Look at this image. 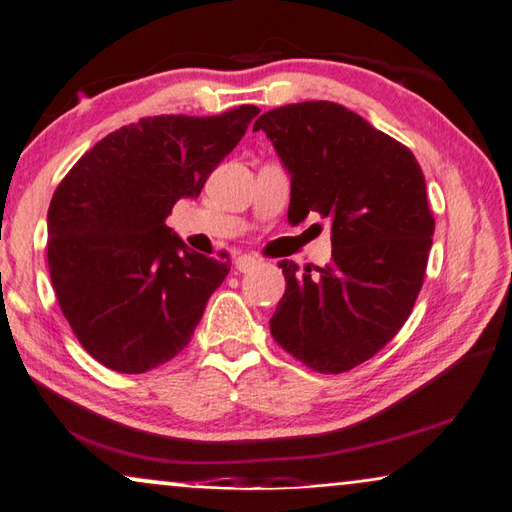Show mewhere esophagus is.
I'll use <instances>...</instances> for the list:
<instances>
[{"instance_id": "34e87169", "label": "esophagus", "mask_w": 512, "mask_h": 512, "mask_svg": "<svg viewBox=\"0 0 512 512\" xmlns=\"http://www.w3.org/2000/svg\"><path fill=\"white\" fill-rule=\"evenodd\" d=\"M257 264H259L257 257H253V255H239L235 259V268L239 270V273H250V270H253Z\"/></svg>"}]
</instances>
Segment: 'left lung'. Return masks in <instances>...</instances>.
Wrapping results in <instances>:
<instances>
[{
    "mask_svg": "<svg viewBox=\"0 0 512 512\" xmlns=\"http://www.w3.org/2000/svg\"><path fill=\"white\" fill-rule=\"evenodd\" d=\"M290 175L288 222L330 219V264L279 262L286 293L270 333L317 373L379 353L422 290L435 219L415 155L335 102L273 108L257 119Z\"/></svg>",
    "mask_w": 512,
    "mask_h": 512,
    "instance_id": "left-lung-1",
    "label": "left lung"
}]
</instances>
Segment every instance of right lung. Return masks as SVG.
I'll return each mask as SVG.
<instances>
[{"mask_svg":"<svg viewBox=\"0 0 512 512\" xmlns=\"http://www.w3.org/2000/svg\"><path fill=\"white\" fill-rule=\"evenodd\" d=\"M257 106L224 115L144 117L97 142L48 208V268L59 308L88 355L126 375L188 346L230 259L190 250L166 217L199 197Z\"/></svg>","mask_w":512,"mask_h":512,"instance_id":"1","label":"right lung"}]
</instances>
